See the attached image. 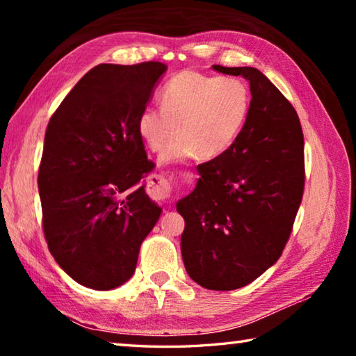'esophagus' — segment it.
Here are the masks:
<instances>
[{
  "instance_id": "1",
  "label": "esophagus",
  "mask_w": 356,
  "mask_h": 356,
  "mask_svg": "<svg viewBox=\"0 0 356 356\" xmlns=\"http://www.w3.org/2000/svg\"><path fill=\"white\" fill-rule=\"evenodd\" d=\"M150 179H154L155 182H152V180H150V182L152 184H155V186H154V190H152V193H154V196L155 197H159V200H163V197H166L168 196V185H166V180L161 177V176H152Z\"/></svg>"
}]
</instances>
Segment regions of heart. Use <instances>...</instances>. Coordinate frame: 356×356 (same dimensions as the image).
Masks as SVG:
<instances>
[{"instance_id":"1","label":"heart","mask_w":356,"mask_h":356,"mask_svg":"<svg viewBox=\"0 0 356 356\" xmlns=\"http://www.w3.org/2000/svg\"><path fill=\"white\" fill-rule=\"evenodd\" d=\"M161 110L146 108L138 131L154 152L166 149L163 160H177L195 152L209 160L232 146L248 119L251 94L237 78L182 72L168 81L160 94Z\"/></svg>"}]
</instances>
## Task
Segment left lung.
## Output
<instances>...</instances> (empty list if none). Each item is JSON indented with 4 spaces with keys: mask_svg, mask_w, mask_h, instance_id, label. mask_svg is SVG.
<instances>
[{
    "mask_svg": "<svg viewBox=\"0 0 356 356\" xmlns=\"http://www.w3.org/2000/svg\"><path fill=\"white\" fill-rule=\"evenodd\" d=\"M250 81L251 106L226 152L197 166L201 179L177 212L186 273L210 291H234L278 261L305 190V141L298 114L254 67H222Z\"/></svg>",
    "mask_w": 356,
    "mask_h": 356,
    "instance_id": "obj_1",
    "label": "left lung"
}]
</instances>
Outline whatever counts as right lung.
Returning <instances> with one entry per match:
<instances>
[{
  "label": "right lung",
  "mask_w": 356,
  "mask_h": 356,
  "mask_svg": "<svg viewBox=\"0 0 356 356\" xmlns=\"http://www.w3.org/2000/svg\"><path fill=\"white\" fill-rule=\"evenodd\" d=\"M168 65L99 64L47 125L39 165L48 250L78 284L110 291L135 273L161 209L144 191L152 171L138 119Z\"/></svg>",
  "instance_id": "obj_1"
}]
</instances>
